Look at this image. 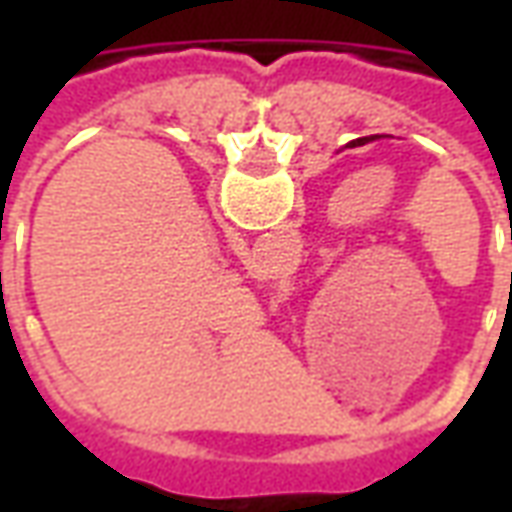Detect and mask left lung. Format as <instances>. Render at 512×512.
<instances>
[{
  "mask_svg": "<svg viewBox=\"0 0 512 512\" xmlns=\"http://www.w3.org/2000/svg\"><path fill=\"white\" fill-rule=\"evenodd\" d=\"M373 139H378V134H373V136H359V139H354V142H351V147L367 145V142H373ZM510 238H512V230H510Z\"/></svg>",
  "mask_w": 512,
  "mask_h": 512,
  "instance_id": "obj_1",
  "label": "left lung"
}]
</instances>
